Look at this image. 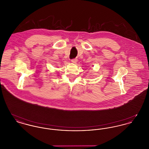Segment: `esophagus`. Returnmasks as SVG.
<instances>
[{"label":"esophagus","instance_id":"esophagus-1","mask_svg":"<svg viewBox=\"0 0 149 149\" xmlns=\"http://www.w3.org/2000/svg\"><path fill=\"white\" fill-rule=\"evenodd\" d=\"M77 61H78V60L77 58H73L71 60V62L72 63H76L77 62Z\"/></svg>","mask_w":149,"mask_h":149}]
</instances>
